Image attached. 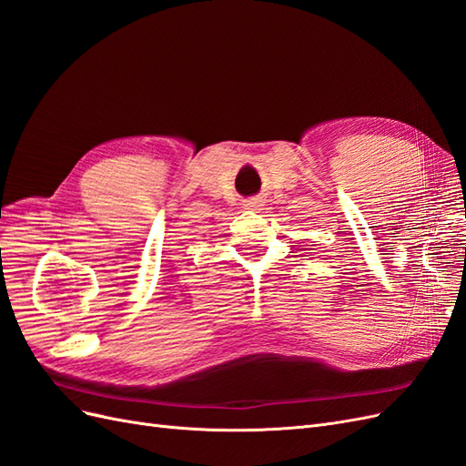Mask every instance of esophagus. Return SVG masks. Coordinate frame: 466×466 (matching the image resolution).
I'll list each match as a JSON object with an SVG mask.
<instances>
[{"label":"esophagus","mask_w":466,"mask_h":466,"mask_svg":"<svg viewBox=\"0 0 466 466\" xmlns=\"http://www.w3.org/2000/svg\"><path fill=\"white\" fill-rule=\"evenodd\" d=\"M264 206H266V200L262 198V196H252V198L243 200V208H245V209L258 211V209H264Z\"/></svg>","instance_id":"34e87169"}]
</instances>
